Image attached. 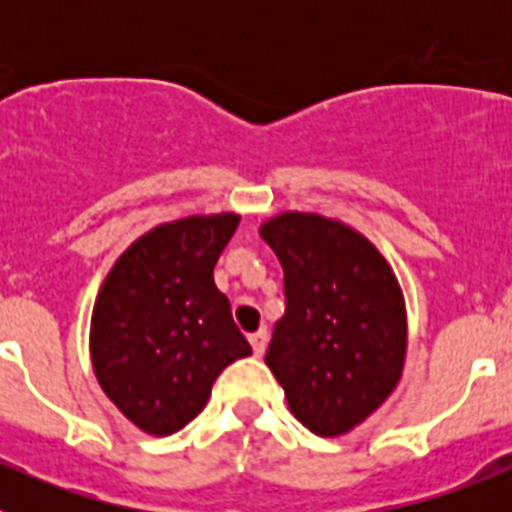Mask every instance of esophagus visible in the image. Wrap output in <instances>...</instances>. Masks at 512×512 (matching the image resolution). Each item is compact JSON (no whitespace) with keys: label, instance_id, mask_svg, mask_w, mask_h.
Returning <instances> with one entry per match:
<instances>
[{"label":"esophagus","instance_id":"esophagus-1","mask_svg":"<svg viewBox=\"0 0 512 512\" xmlns=\"http://www.w3.org/2000/svg\"><path fill=\"white\" fill-rule=\"evenodd\" d=\"M248 341H251L253 354L264 356L266 341H269V333H266V328H261V330H256V333H251V336H248Z\"/></svg>","mask_w":512,"mask_h":512}]
</instances>
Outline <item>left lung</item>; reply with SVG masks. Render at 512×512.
Returning <instances> with one entry per match:
<instances>
[{"label": "left lung", "mask_w": 512, "mask_h": 512, "mask_svg": "<svg viewBox=\"0 0 512 512\" xmlns=\"http://www.w3.org/2000/svg\"><path fill=\"white\" fill-rule=\"evenodd\" d=\"M259 233L282 264L287 297L266 366L305 428L343 436L402 377L408 315L400 282L377 246L336 217L282 212Z\"/></svg>", "instance_id": "obj_1"}]
</instances>
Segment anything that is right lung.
Returning <instances> with one entry per match:
<instances>
[{
    "mask_svg": "<svg viewBox=\"0 0 512 512\" xmlns=\"http://www.w3.org/2000/svg\"><path fill=\"white\" fill-rule=\"evenodd\" d=\"M235 212L161 223L125 248L94 300L89 354L102 392L151 436L202 413L225 366L251 354L212 269Z\"/></svg>",
    "mask_w": 512,
    "mask_h": 512,
    "instance_id": "right-lung-1",
    "label": "right lung"
}]
</instances>
